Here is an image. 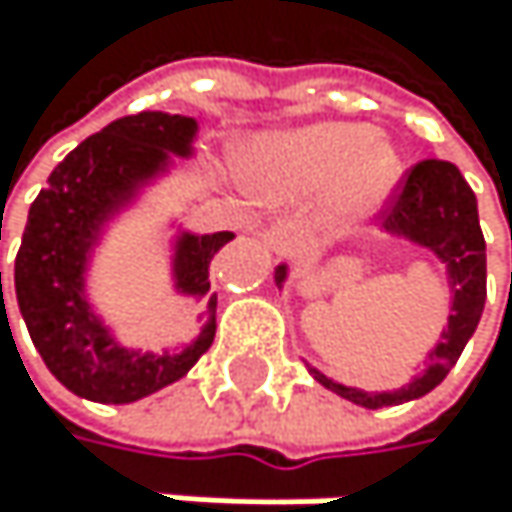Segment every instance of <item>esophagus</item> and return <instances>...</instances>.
Segmentation results:
<instances>
[{
	"mask_svg": "<svg viewBox=\"0 0 512 512\" xmlns=\"http://www.w3.org/2000/svg\"><path fill=\"white\" fill-rule=\"evenodd\" d=\"M264 239H267V245H270L276 254H282V258H288V254H294V248H298V245L304 242L301 230L294 227V224H285V221L270 224V227L264 230Z\"/></svg>",
	"mask_w": 512,
	"mask_h": 512,
	"instance_id": "1",
	"label": "esophagus"
}]
</instances>
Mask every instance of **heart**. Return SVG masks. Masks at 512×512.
<instances>
[{"instance_id": "1", "label": "heart", "mask_w": 512, "mask_h": 512, "mask_svg": "<svg viewBox=\"0 0 512 512\" xmlns=\"http://www.w3.org/2000/svg\"><path fill=\"white\" fill-rule=\"evenodd\" d=\"M251 178L267 199L279 202L325 193L319 224L331 236H344L390 199L402 159L368 125L319 122L264 141L251 156Z\"/></svg>"}]
</instances>
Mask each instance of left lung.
<instances>
[{
  "label": "left lung",
  "instance_id": "1",
  "mask_svg": "<svg viewBox=\"0 0 512 512\" xmlns=\"http://www.w3.org/2000/svg\"><path fill=\"white\" fill-rule=\"evenodd\" d=\"M384 233L402 236L427 248L445 264L451 288V316L439 334V344L427 353V368L399 390L365 393L359 387H344L310 368V375L331 393H338L362 408H390L427 396L445 381L464 353L467 341L479 325L485 307V239L479 227V208L470 184L458 165L445 159H424L405 171L396 193L384 211ZM288 267H276V285L282 288Z\"/></svg>",
  "mask_w": 512,
  "mask_h": 512
}]
</instances>
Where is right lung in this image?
Wrapping results in <instances>:
<instances>
[{
    "label": "right lung",
    "mask_w": 512,
    "mask_h": 512,
    "mask_svg": "<svg viewBox=\"0 0 512 512\" xmlns=\"http://www.w3.org/2000/svg\"><path fill=\"white\" fill-rule=\"evenodd\" d=\"M196 131L190 116L153 110L122 116L85 137L30 205L14 261L17 307L48 371L82 399L107 405L144 399L181 381L214 341L218 294L211 291L208 267L233 233H181L174 242V288L205 301V325L178 353L122 347L85 298L88 258L104 224L159 178L171 156L193 153Z\"/></svg>",
    "instance_id": "1"
}]
</instances>
